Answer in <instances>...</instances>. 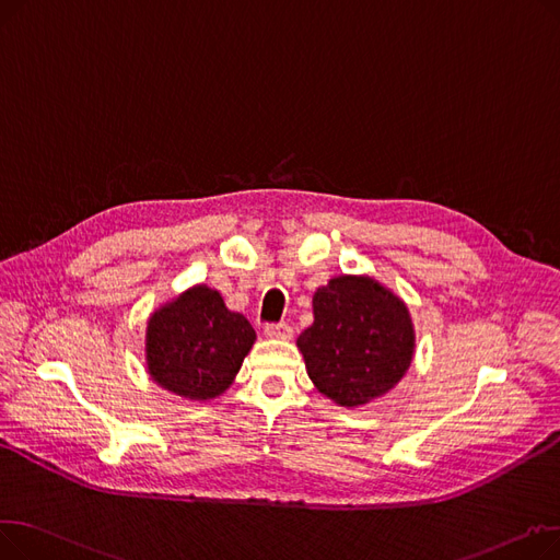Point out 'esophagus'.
Instances as JSON below:
<instances>
[{
    "mask_svg": "<svg viewBox=\"0 0 560 560\" xmlns=\"http://www.w3.org/2000/svg\"><path fill=\"white\" fill-rule=\"evenodd\" d=\"M265 336L272 340H290L292 338V327L285 325V322H279V325H268L265 327Z\"/></svg>",
    "mask_w": 560,
    "mask_h": 560,
    "instance_id": "obj_1",
    "label": "esophagus"
}]
</instances>
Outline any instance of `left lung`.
<instances>
[{
    "label": "left lung",
    "mask_w": 560,
    "mask_h": 560,
    "mask_svg": "<svg viewBox=\"0 0 560 560\" xmlns=\"http://www.w3.org/2000/svg\"><path fill=\"white\" fill-rule=\"evenodd\" d=\"M313 386L345 408L390 393L416 357L406 302L370 275H338L313 295V325L298 338Z\"/></svg>",
    "instance_id": "1"
}]
</instances>
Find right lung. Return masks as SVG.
<instances>
[{
  "mask_svg": "<svg viewBox=\"0 0 560 560\" xmlns=\"http://www.w3.org/2000/svg\"><path fill=\"white\" fill-rule=\"evenodd\" d=\"M254 342L249 319L229 311L215 288L195 283L147 317L144 368L163 390L211 401L229 390Z\"/></svg>",
  "mask_w": 560,
  "mask_h": 560,
  "instance_id": "add662e5",
  "label": "right lung"
}]
</instances>
